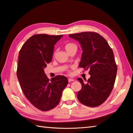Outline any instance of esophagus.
<instances>
[{
  "instance_id": "34e87169",
  "label": "esophagus",
  "mask_w": 133,
  "mask_h": 133,
  "mask_svg": "<svg viewBox=\"0 0 133 133\" xmlns=\"http://www.w3.org/2000/svg\"><path fill=\"white\" fill-rule=\"evenodd\" d=\"M68 81H69V82H72V81H74V79H72V78H69Z\"/></svg>"
}]
</instances>
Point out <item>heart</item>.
I'll return each mask as SVG.
<instances>
[{"label":"heart","instance_id":"b5f03b06","mask_svg":"<svg viewBox=\"0 0 133 133\" xmlns=\"http://www.w3.org/2000/svg\"><path fill=\"white\" fill-rule=\"evenodd\" d=\"M74 46H76L75 44H74V43H68L66 44V46H65V49H66L67 51H68L69 50H70L72 47H73Z\"/></svg>","mask_w":133,"mask_h":133}]
</instances>
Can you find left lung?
<instances>
[{
    "mask_svg": "<svg viewBox=\"0 0 133 133\" xmlns=\"http://www.w3.org/2000/svg\"><path fill=\"white\" fill-rule=\"evenodd\" d=\"M70 38L78 41L82 49L79 67L84 70L89 69L90 78L82 84L77 98L81 103L89 107H97L102 104L111 94L117 72L114 53L106 39L94 32L72 34Z\"/></svg>",
    "mask_w": 133,
    "mask_h": 133,
    "instance_id": "1",
    "label": "left lung"
}]
</instances>
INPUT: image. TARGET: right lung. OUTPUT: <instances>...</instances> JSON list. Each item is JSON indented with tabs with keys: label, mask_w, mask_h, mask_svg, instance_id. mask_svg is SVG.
I'll return each instance as SVG.
<instances>
[{
	"label": "right lung",
	"mask_w": 133,
	"mask_h": 133,
	"mask_svg": "<svg viewBox=\"0 0 133 133\" xmlns=\"http://www.w3.org/2000/svg\"><path fill=\"white\" fill-rule=\"evenodd\" d=\"M63 36L34 35L27 39L19 53L17 77L21 89L30 103L43 111L58 105L68 84L64 76L50 80L44 71L52 60L54 45Z\"/></svg>",
	"instance_id": "1"
}]
</instances>
